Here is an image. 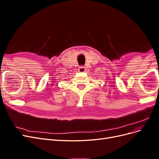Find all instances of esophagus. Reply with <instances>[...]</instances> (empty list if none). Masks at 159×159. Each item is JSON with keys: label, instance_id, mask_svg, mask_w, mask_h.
<instances>
[{"label": "esophagus", "instance_id": "1", "mask_svg": "<svg viewBox=\"0 0 159 159\" xmlns=\"http://www.w3.org/2000/svg\"><path fill=\"white\" fill-rule=\"evenodd\" d=\"M78 71H81V72L85 71V67H84V66H80V67H79V69H78Z\"/></svg>", "mask_w": 159, "mask_h": 159}]
</instances>
